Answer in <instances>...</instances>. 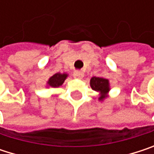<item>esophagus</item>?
Returning a JSON list of instances; mask_svg holds the SVG:
<instances>
[{
  "label": "esophagus",
  "instance_id": "obj_1",
  "mask_svg": "<svg viewBox=\"0 0 154 154\" xmlns=\"http://www.w3.org/2000/svg\"><path fill=\"white\" fill-rule=\"evenodd\" d=\"M73 76H74V77H76V78L81 79V78H83V77H84V73L82 71H80V70H76V71H74Z\"/></svg>",
  "mask_w": 154,
  "mask_h": 154
}]
</instances>
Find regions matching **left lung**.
Masks as SVG:
<instances>
[{"label":"left lung","mask_w":154,"mask_h":154,"mask_svg":"<svg viewBox=\"0 0 154 154\" xmlns=\"http://www.w3.org/2000/svg\"><path fill=\"white\" fill-rule=\"evenodd\" d=\"M90 85H91L93 90L101 93L102 95L100 96L99 100H103L106 96L105 94L109 90V80L105 79V78H103V77H92L90 80Z\"/></svg>","instance_id":"8db88e82"}]
</instances>
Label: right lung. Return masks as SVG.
<instances>
[{
  "label": "right lung",
  "instance_id": "1",
  "mask_svg": "<svg viewBox=\"0 0 154 154\" xmlns=\"http://www.w3.org/2000/svg\"><path fill=\"white\" fill-rule=\"evenodd\" d=\"M67 77H68L67 74L56 73L52 77H50V79L48 81V85L50 86H51V87H59L64 83V81L67 78Z\"/></svg>",
  "mask_w": 154,
  "mask_h": 154
}]
</instances>
